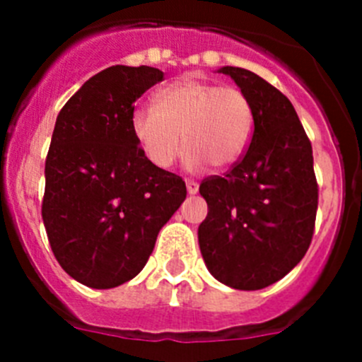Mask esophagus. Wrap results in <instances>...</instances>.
<instances>
[{"mask_svg": "<svg viewBox=\"0 0 362 362\" xmlns=\"http://www.w3.org/2000/svg\"><path fill=\"white\" fill-rule=\"evenodd\" d=\"M197 190H199V185H197L196 181L188 179V181H187V192H188V194H190V196H194V194H197Z\"/></svg>", "mask_w": 362, "mask_h": 362, "instance_id": "34e87169", "label": "esophagus"}]
</instances>
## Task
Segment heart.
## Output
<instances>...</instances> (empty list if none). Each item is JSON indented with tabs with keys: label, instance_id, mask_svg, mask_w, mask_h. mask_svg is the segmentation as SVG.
Listing matches in <instances>:
<instances>
[{
	"label": "heart",
	"instance_id": "b5f03b06",
	"mask_svg": "<svg viewBox=\"0 0 362 362\" xmlns=\"http://www.w3.org/2000/svg\"><path fill=\"white\" fill-rule=\"evenodd\" d=\"M153 105L132 112V130L146 159L158 168H170L185 145L190 170L206 163L226 170L250 145L254 108L239 88L190 76L163 86Z\"/></svg>",
	"mask_w": 362,
	"mask_h": 362
}]
</instances>
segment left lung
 <instances>
[{
    "label": "left lung",
    "mask_w": 362,
    "mask_h": 362,
    "mask_svg": "<svg viewBox=\"0 0 362 362\" xmlns=\"http://www.w3.org/2000/svg\"><path fill=\"white\" fill-rule=\"evenodd\" d=\"M250 99L254 134L232 170L203 179L209 204L197 238L209 272L235 290H261L283 279L312 243L317 181L312 143L290 99L257 74L223 66Z\"/></svg>",
    "instance_id": "1"
}]
</instances>
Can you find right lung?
Listing matches in <instances>:
<instances>
[{
  "label": "right lung",
  "instance_id": "add662e5",
  "mask_svg": "<svg viewBox=\"0 0 362 362\" xmlns=\"http://www.w3.org/2000/svg\"><path fill=\"white\" fill-rule=\"evenodd\" d=\"M159 81L153 66H108L56 119L41 216L57 263L90 288L134 279L187 197L183 179L153 166L132 130L134 103Z\"/></svg>",
  "mask_w": 362,
  "mask_h": 362
}]
</instances>
